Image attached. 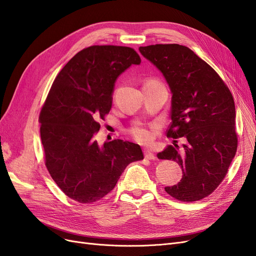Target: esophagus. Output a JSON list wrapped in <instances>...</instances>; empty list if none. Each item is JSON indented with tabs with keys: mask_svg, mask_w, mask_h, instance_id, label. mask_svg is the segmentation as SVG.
<instances>
[{
	"mask_svg": "<svg viewBox=\"0 0 256 256\" xmlns=\"http://www.w3.org/2000/svg\"><path fill=\"white\" fill-rule=\"evenodd\" d=\"M144 156H145L146 159H148V160H154V159H156V156H154V154L152 150H144Z\"/></svg>",
	"mask_w": 256,
	"mask_h": 256,
	"instance_id": "esophagus-1",
	"label": "esophagus"
}]
</instances>
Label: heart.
Masks as SVG:
<instances>
[{"label": "heart", "mask_w": 256, "mask_h": 256, "mask_svg": "<svg viewBox=\"0 0 256 256\" xmlns=\"http://www.w3.org/2000/svg\"><path fill=\"white\" fill-rule=\"evenodd\" d=\"M130 134L134 136L136 141L142 144H148L154 138L152 129L145 126H136L130 129Z\"/></svg>", "instance_id": "1"}]
</instances>
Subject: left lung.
Here are the masks:
<instances>
[{"label": "left lung", "mask_w": 256, "mask_h": 256, "mask_svg": "<svg viewBox=\"0 0 256 256\" xmlns=\"http://www.w3.org/2000/svg\"><path fill=\"white\" fill-rule=\"evenodd\" d=\"M144 58L164 74L172 92L168 138H184L157 154L182 166L177 184L166 187L182 202H196L218 188L237 152L235 104L220 76L188 47L177 44L140 47Z\"/></svg>", "instance_id": "1"}]
</instances>
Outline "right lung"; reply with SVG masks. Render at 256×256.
<instances>
[{"mask_svg": "<svg viewBox=\"0 0 256 256\" xmlns=\"http://www.w3.org/2000/svg\"><path fill=\"white\" fill-rule=\"evenodd\" d=\"M141 63L129 47L90 46L58 72L40 114L44 164L58 188L79 203H94L111 192L124 170L144 158L140 145L94 140L109 114L118 76Z\"/></svg>", "mask_w": 256, "mask_h": 256, "instance_id": "1", "label": "right lung"}]
</instances>
